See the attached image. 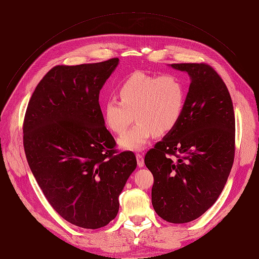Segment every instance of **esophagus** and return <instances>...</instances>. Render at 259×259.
I'll list each match as a JSON object with an SVG mask.
<instances>
[{
	"label": "esophagus",
	"instance_id": "esophagus-1",
	"mask_svg": "<svg viewBox=\"0 0 259 259\" xmlns=\"http://www.w3.org/2000/svg\"><path fill=\"white\" fill-rule=\"evenodd\" d=\"M136 159H137V164L139 167H143L145 165V161H144V155L140 153H136Z\"/></svg>",
	"mask_w": 259,
	"mask_h": 259
}]
</instances>
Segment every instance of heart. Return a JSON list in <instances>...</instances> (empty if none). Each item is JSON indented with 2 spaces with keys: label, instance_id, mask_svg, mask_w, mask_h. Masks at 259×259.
Here are the masks:
<instances>
[{
  "label": "heart",
  "instance_id": "1",
  "mask_svg": "<svg viewBox=\"0 0 259 259\" xmlns=\"http://www.w3.org/2000/svg\"><path fill=\"white\" fill-rule=\"evenodd\" d=\"M116 99L107 100L104 121L114 134L122 135L135 119L137 123L120 139L127 150H142L154 134L164 136L182 120L187 100L184 82L173 74L154 75L142 71L130 74L116 88Z\"/></svg>",
  "mask_w": 259,
  "mask_h": 259
}]
</instances>
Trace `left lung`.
I'll return each instance as SVG.
<instances>
[{"label": "left lung", "mask_w": 259, "mask_h": 259, "mask_svg": "<svg viewBox=\"0 0 259 259\" xmlns=\"http://www.w3.org/2000/svg\"><path fill=\"white\" fill-rule=\"evenodd\" d=\"M191 83L177 126L145 155L153 175L151 200L164 221H194L222 193L234 160L236 119L231 96L209 65L171 64Z\"/></svg>", "instance_id": "8db88e82"}]
</instances>
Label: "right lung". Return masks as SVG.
Listing matches in <instances>:
<instances>
[{"mask_svg":"<svg viewBox=\"0 0 259 259\" xmlns=\"http://www.w3.org/2000/svg\"><path fill=\"white\" fill-rule=\"evenodd\" d=\"M119 64L55 66L36 85L23 120V148L46 200L77 227L98 229L115 218L119 195L136 168L105 126L99 92Z\"/></svg>","mask_w":259,"mask_h":259,"instance_id":"obj_1","label":"right lung"}]
</instances>
